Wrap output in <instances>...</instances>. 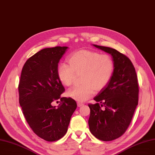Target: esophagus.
Listing matches in <instances>:
<instances>
[{
    "label": "esophagus",
    "mask_w": 155,
    "mask_h": 155,
    "mask_svg": "<svg viewBox=\"0 0 155 155\" xmlns=\"http://www.w3.org/2000/svg\"><path fill=\"white\" fill-rule=\"evenodd\" d=\"M84 104L82 103H81V102H77V106H78V107L82 106H83Z\"/></svg>",
    "instance_id": "1"
}]
</instances>
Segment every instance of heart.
Returning <instances> with one entry per match:
<instances>
[{"instance_id":"heart-1","label":"heart","mask_w":155,"mask_h":155,"mask_svg":"<svg viewBox=\"0 0 155 155\" xmlns=\"http://www.w3.org/2000/svg\"><path fill=\"white\" fill-rule=\"evenodd\" d=\"M69 63L59 64L58 77L64 85H72L75 74L82 73L79 87L68 92V96L78 101H85L95 92L102 90L110 80L114 71V63L111 57L106 54L87 50L72 53Z\"/></svg>"}]
</instances>
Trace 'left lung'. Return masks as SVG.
Instances as JSON below:
<instances>
[{"mask_svg": "<svg viewBox=\"0 0 155 155\" xmlns=\"http://www.w3.org/2000/svg\"><path fill=\"white\" fill-rule=\"evenodd\" d=\"M93 45L112 56L114 71L109 82L94 98L97 103L89 104V129L97 139L111 141L122 136L131 122L138 104V80L129 58L115 49Z\"/></svg>", "mask_w": 155, "mask_h": 155, "instance_id": "obj_1", "label": "left lung"}]
</instances>
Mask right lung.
<instances>
[{
  "label": "right lung",
  "mask_w": 155,
  "mask_h": 155,
  "mask_svg": "<svg viewBox=\"0 0 155 155\" xmlns=\"http://www.w3.org/2000/svg\"><path fill=\"white\" fill-rule=\"evenodd\" d=\"M68 47L40 50L25 63L18 85L19 103L28 124L39 137L52 142L67 132L77 108L75 101L61 97L64 88L58 77V66ZM59 98L57 108L51 103Z\"/></svg>",
  "instance_id": "right-lung-1"
}]
</instances>
